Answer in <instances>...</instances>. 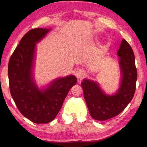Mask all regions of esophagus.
<instances>
[{"mask_svg": "<svg viewBox=\"0 0 147 147\" xmlns=\"http://www.w3.org/2000/svg\"><path fill=\"white\" fill-rule=\"evenodd\" d=\"M84 70L83 69H77L76 71V73L75 74L77 77V78H82L84 76Z\"/></svg>", "mask_w": 147, "mask_h": 147, "instance_id": "34e87169", "label": "esophagus"}]
</instances>
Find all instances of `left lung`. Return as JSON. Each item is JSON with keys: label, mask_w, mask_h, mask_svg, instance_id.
<instances>
[{"label": "left lung", "mask_w": 147, "mask_h": 147, "mask_svg": "<svg viewBox=\"0 0 147 147\" xmlns=\"http://www.w3.org/2000/svg\"><path fill=\"white\" fill-rule=\"evenodd\" d=\"M119 57L121 82L113 95H107L93 81L85 79L81 83L90 114L97 121H105L123 112L131 101L136 90L137 70L134 52L130 45L123 39L117 51Z\"/></svg>", "instance_id": "8db88e82"}]
</instances>
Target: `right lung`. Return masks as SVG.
Returning <instances> with one entry per match:
<instances>
[{"label":"right lung","mask_w":147,"mask_h":147,"mask_svg":"<svg viewBox=\"0 0 147 147\" xmlns=\"http://www.w3.org/2000/svg\"><path fill=\"white\" fill-rule=\"evenodd\" d=\"M50 29L35 28L23 36L12 54L8 64L9 88L18 110L36 124L53 121L61 110L71 88L77 82L75 76L59 78L47 88L40 90L33 77L36 43Z\"/></svg>","instance_id":"1"}]
</instances>
